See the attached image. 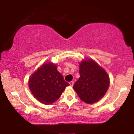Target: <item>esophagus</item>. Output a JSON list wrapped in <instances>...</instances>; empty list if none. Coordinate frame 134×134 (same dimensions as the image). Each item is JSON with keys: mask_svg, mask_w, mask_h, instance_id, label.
I'll return each mask as SVG.
<instances>
[{"mask_svg": "<svg viewBox=\"0 0 134 134\" xmlns=\"http://www.w3.org/2000/svg\"><path fill=\"white\" fill-rule=\"evenodd\" d=\"M74 84V83L73 81H70V82H69V84H70V86H73Z\"/></svg>", "mask_w": 134, "mask_h": 134, "instance_id": "1", "label": "esophagus"}]
</instances>
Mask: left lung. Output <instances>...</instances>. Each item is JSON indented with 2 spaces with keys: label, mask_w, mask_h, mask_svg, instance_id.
Here are the masks:
<instances>
[{
  "label": "left lung",
  "mask_w": 134,
  "mask_h": 134,
  "mask_svg": "<svg viewBox=\"0 0 134 134\" xmlns=\"http://www.w3.org/2000/svg\"><path fill=\"white\" fill-rule=\"evenodd\" d=\"M80 77L73 88L81 100L94 103L107 93L110 78L107 72L92 59L82 60L79 64Z\"/></svg>",
  "instance_id": "1"
}]
</instances>
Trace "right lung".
Instances as JSON below:
<instances>
[{
	"label": "right lung",
	"instance_id": "obj_1",
	"mask_svg": "<svg viewBox=\"0 0 134 134\" xmlns=\"http://www.w3.org/2000/svg\"><path fill=\"white\" fill-rule=\"evenodd\" d=\"M28 82L34 97L45 104L56 101L65 87L69 86L62 75L58 72L57 65L48 62L43 64L34 72Z\"/></svg>",
	"mask_w": 134,
	"mask_h": 134
}]
</instances>
